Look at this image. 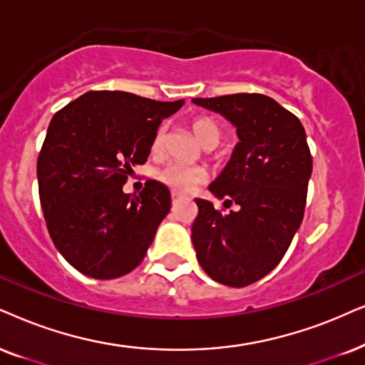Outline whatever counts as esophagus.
<instances>
[{
  "instance_id": "34e87169",
  "label": "esophagus",
  "mask_w": 365,
  "mask_h": 365,
  "mask_svg": "<svg viewBox=\"0 0 365 365\" xmlns=\"http://www.w3.org/2000/svg\"><path fill=\"white\" fill-rule=\"evenodd\" d=\"M172 197H173V198H180V197H183V193L173 190V192H172Z\"/></svg>"
}]
</instances>
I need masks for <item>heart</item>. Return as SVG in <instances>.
I'll list each match as a JSON object with an SVG mask.
<instances>
[{"label":"heart","instance_id":"obj_1","mask_svg":"<svg viewBox=\"0 0 365 365\" xmlns=\"http://www.w3.org/2000/svg\"><path fill=\"white\" fill-rule=\"evenodd\" d=\"M192 133L197 138V141L202 146L217 145L220 140V128L217 126V123L210 118H197L193 119L192 124ZM165 146V129L160 128L156 131L151 143V151L155 155H160L163 151ZM160 182H163L165 185L177 192H190L192 188L200 185L202 182H205L207 172L202 167H192V165H182V163H170L165 168H161L158 172Z\"/></svg>","mask_w":365,"mask_h":365}]
</instances>
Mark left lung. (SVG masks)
<instances>
[{
    "instance_id": "8db88e82",
    "label": "left lung",
    "mask_w": 365,
    "mask_h": 365,
    "mask_svg": "<svg viewBox=\"0 0 365 365\" xmlns=\"http://www.w3.org/2000/svg\"><path fill=\"white\" fill-rule=\"evenodd\" d=\"M236 128L237 145L209 190L229 214L195 198L192 242L212 279L242 288L278 266L303 220L312 155L303 124L262 94L193 99Z\"/></svg>"
}]
</instances>
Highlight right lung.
Segmentation results:
<instances>
[{
  "label": "right lung",
  "instance_id": "obj_1",
  "mask_svg": "<svg viewBox=\"0 0 365 365\" xmlns=\"http://www.w3.org/2000/svg\"><path fill=\"white\" fill-rule=\"evenodd\" d=\"M183 106L123 91H91L48 124L36 177L45 222L58 252L82 274L114 279L140 264L172 207L170 190L148 180L124 193L160 123Z\"/></svg>",
  "mask_w": 365,
  "mask_h": 365
}]
</instances>
